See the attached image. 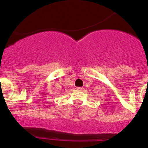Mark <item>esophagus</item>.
<instances>
[{"instance_id":"1","label":"esophagus","mask_w":148,"mask_h":148,"mask_svg":"<svg viewBox=\"0 0 148 148\" xmlns=\"http://www.w3.org/2000/svg\"><path fill=\"white\" fill-rule=\"evenodd\" d=\"M77 90H81V89H82V88H77Z\"/></svg>"}]
</instances>
